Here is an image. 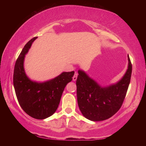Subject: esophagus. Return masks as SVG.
Returning a JSON list of instances; mask_svg holds the SVG:
<instances>
[{
	"label": "esophagus",
	"mask_w": 146,
	"mask_h": 146,
	"mask_svg": "<svg viewBox=\"0 0 146 146\" xmlns=\"http://www.w3.org/2000/svg\"><path fill=\"white\" fill-rule=\"evenodd\" d=\"M77 76H78V74L76 73H75V75H74V76H73V81H76V79H77Z\"/></svg>",
	"instance_id": "esophagus-1"
}]
</instances>
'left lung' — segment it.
Returning a JSON list of instances; mask_svg holds the SVG:
<instances>
[{
	"label": "left lung",
	"instance_id": "obj_1",
	"mask_svg": "<svg viewBox=\"0 0 146 146\" xmlns=\"http://www.w3.org/2000/svg\"><path fill=\"white\" fill-rule=\"evenodd\" d=\"M124 75L117 83L101 86L83 70L78 71L76 95L79 109L84 117L91 121L108 119L122 106L129 87L132 65L129 56Z\"/></svg>",
	"mask_w": 146,
	"mask_h": 146
}]
</instances>
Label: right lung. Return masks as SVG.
<instances>
[{
	"mask_svg": "<svg viewBox=\"0 0 146 146\" xmlns=\"http://www.w3.org/2000/svg\"><path fill=\"white\" fill-rule=\"evenodd\" d=\"M36 38L31 39L24 46L17 58L14 68L13 86L22 109L30 117L43 120L57 110L64 88L72 80L75 72H62L44 82L31 80L25 72L24 62L26 55Z\"/></svg>",
	"mask_w": 146,
	"mask_h": 146,
	"instance_id": "add662e5",
	"label": "right lung"
}]
</instances>
